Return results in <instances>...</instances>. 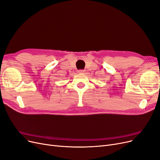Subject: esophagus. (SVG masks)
I'll return each instance as SVG.
<instances>
[{
    "label": "esophagus",
    "instance_id": "1",
    "mask_svg": "<svg viewBox=\"0 0 160 160\" xmlns=\"http://www.w3.org/2000/svg\"><path fill=\"white\" fill-rule=\"evenodd\" d=\"M78 73H85V70H82V69L79 70Z\"/></svg>",
    "mask_w": 160,
    "mask_h": 160
}]
</instances>
